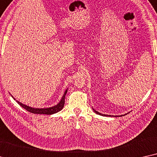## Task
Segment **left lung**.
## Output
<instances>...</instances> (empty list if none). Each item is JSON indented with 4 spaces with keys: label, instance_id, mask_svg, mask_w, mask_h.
I'll list each match as a JSON object with an SVG mask.
<instances>
[{
    "label": "left lung",
    "instance_id": "1",
    "mask_svg": "<svg viewBox=\"0 0 157 157\" xmlns=\"http://www.w3.org/2000/svg\"><path fill=\"white\" fill-rule=\"evenodd\" d=\"M93 111L95 113H97L98 115H100V116H116V117H119V116H125V115L127 114V113H126V114H124V115H121V116H111V115H105V114L100 113L97 111V110H95V109H93Z\"/></svg>",
    "mask_w": 157,
    "mask_h": 157
}]
</instances>
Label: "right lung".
<instances>
[{
    "mask_svg": "<svg viewBox=\"0 0 157 157\" xmlns=\"http://www.w3.org/2000/svg\"><path fill=\"white\" fill-rule=\"evenodd\" d=\"M67 89L66 90L64 91L63 95H62L61 100H59V103H58L57 105L52 106V107H49V108H32V107H31V106L25 105V104H23L22 103H21V102L18 101V100H16L15 98H13V95H11V97L13 98L16 102H17L18 104H19V105L21 106L23 108H24V109L26 110L27 111L32 113H34V114L52 115V114H54V113H56L60 111V110H61L62 108H63L64 105V98H65L66 93H67Z\"/></svg>",
    "mask_w": 157,
    "mask_h": 157,
    "instance_id": "obj_1",
    "label": "right lung"
}]
</instances>
